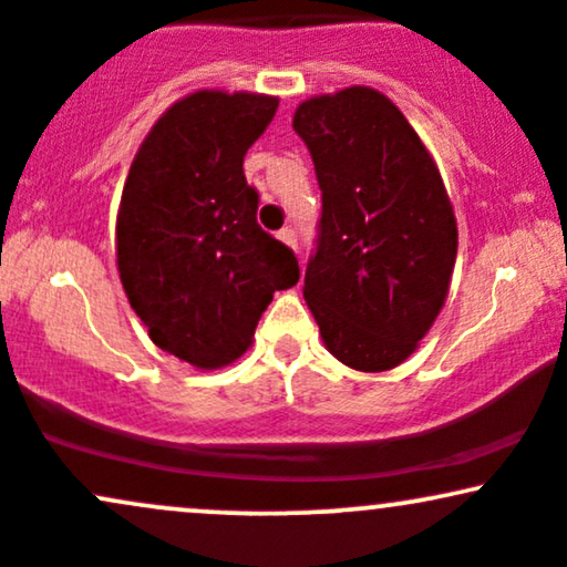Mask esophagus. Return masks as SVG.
I'll list each match as a JSON object with an SVG mask.
<instances>
[{
  "mask_svg": "<svg viewBox=\"0 0 567 567\" xmlns=\"http://www.w3.org/2000/svg\"><path fill=\"white\" fill-rule=\"evenodd\" d=\"M277 237H279V239H282V243H285V245H290V247H292V250H298V237H296V231H292V229H290V226H285V229H282V231H279V234H277Z\"/></svg>",
  "mask_w": 567,
  "mask_h": 567,
  "instance_id": "esophagus-1",
  "label": "esophagus"
}]
</instances>
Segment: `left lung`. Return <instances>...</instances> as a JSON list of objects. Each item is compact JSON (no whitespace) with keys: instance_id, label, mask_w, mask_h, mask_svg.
Instances as JSON below:
<instances>
[{"instance_id":"left-lung-1","label":"left lung","mask_w":567,"mask_h":567,"mask_svg":"<svg viewBox=\"0 0 567 567\" xmlns=\"http://www.w3.org/2000/svg\"><path fill=\"white\" fill-rule=\"evenodd\" d=\"M322 192L303 298L324 347L365 373L396 368L445 303L458 231L440 171L400 109L370 87L292 116Z\"/></svg>"}]
</instances>
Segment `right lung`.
I'll return each mask as SVG.
<instances>
[{
  "label": "right lung",
  "mask_w": 567,
  "mask_h": 567,
  "mask_svg": "<svg viewBox=\"0 0 567 567\" xmlns=\"http://www.w3.org/2000/svg\"><path fill=\"white\" fill-rule=\"evenodd\" d=\"M279 101L199 93L173 103L130 165L116 218V266L159 349L188 365L245 354L275 290L301 277L296 252L258 226L243 162Z\"/></svg>",
  "instance_id": "add662e5"
}]
</instances>
